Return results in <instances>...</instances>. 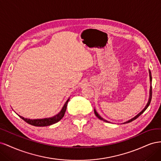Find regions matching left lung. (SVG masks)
Returning <instances> with one entry per match:
<instances>
[{
	"instance_id": "8db88e82",
	"label": "left lung",
	"mask_w": 161,
	"mask_h": 161,
	"mask_svg": "<svg viewBox=\"0 0 161 161\" xmlns=\"http://www.w3.org/2000/svg\"><path fill=\"white\" fill-rule=\"evenodd\" d=\"M149 73H150V83L151 82H152V76H151V73H150V71L149 70ZM152 94H153V92H152V86H150V97H149V100H148V103H147V105H146V107H145V108L140 112V114H138L137 115H136L134 118H133L132 119H130V120H128V121H125V123H124V124H127V123H130V122H131V121H134V120H135L136 119H137L138 117L140 115H142L143 113H144V111L147 109V108H148V107L149 106V105H150V101H151V99H152ZM94 112H95V115L97 117V118H98L99 119H101V120H103V121H106V122H108V121L107 120H105V119H103L101 118V117L97 114V112L95 111V109H94Z\"/></svg>"
}]
</instances>
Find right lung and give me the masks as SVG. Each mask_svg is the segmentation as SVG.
<instances>
[{"label":"right lung","mask_w":161,"mask_h":161,"mask_svg":"<svg viewBox=\"0 0 161 161\" xmlns=\"http://www.w3.org/2000/svg\"><path fill=\"white\" fill-rule=\"evenodd\" d=\"M69 99L66 101L65 104L63 106L62 110L60 111V113H58L57 115H54L53 117L49 118H44V119H27L24 118L23 117L19 115L20 118L23 119L25 122L28 123L29 124L34 125V126H39V127H43V126H47L53 124H55L58 121H59L63 117H64L65 112L66 110V107L68 102H69Z\"/></svg>","instance_id":"obj_1"}]
</instances>
